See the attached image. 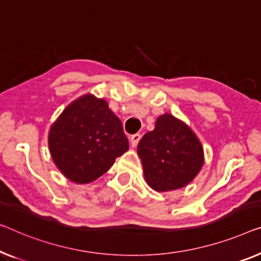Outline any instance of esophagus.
<instances>
[{
  "instance_id": "esophagus-1",
  "label": "esophagus",
  "mask_w": 261,
  "mask_h": 261,
  "mask_svg": "<svg viewBox=\"0 0 261 261\" xmlns=\"http://www.w3.org/2000/svg\"><path fill=\"white\" fill-rule=\"evenodd\" d=\"M141 134H135V135H132V136H130V142H131V145H132V147H136L137 146V144H138V142L141 141Z\"/></svg>"
}]
</instances>
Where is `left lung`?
Here are the masks:
<instances>
[{"label": "left lung", "instance_id": "8db88e82", "mask_svg": "<svg viewBox=\"0 0 261 261\" xmlns=\"http://www.w3.org/2000/svg\"><path fill=\"white\" fill-rule=\"evenodd\" d=\"M144 177L155 191H171L188 185L204 164L203 147L189 126L165 114L155 120L138 143Z\"/></svg>", "mask_w": 261, "mask_h": 261}]
</instances>
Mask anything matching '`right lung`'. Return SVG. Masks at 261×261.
I'll return each instance as SVG.
<instances>
[{"mask_svg":"<svg viewBox=\"0 0 261 261\" xmlns=\"http://www.w3.org/2000/svg\"><path fill=\"white\" fill-rule=\"evenodd\" d=\"M49 149L61 172L87 184L114 165L129 150L119 118L104 99L81 97L62 112L49 132Z\"/></svg>","mask_w":261,"mask_h":261,"instance_id":"add662e5","label":"right lung"}]
</instances>
